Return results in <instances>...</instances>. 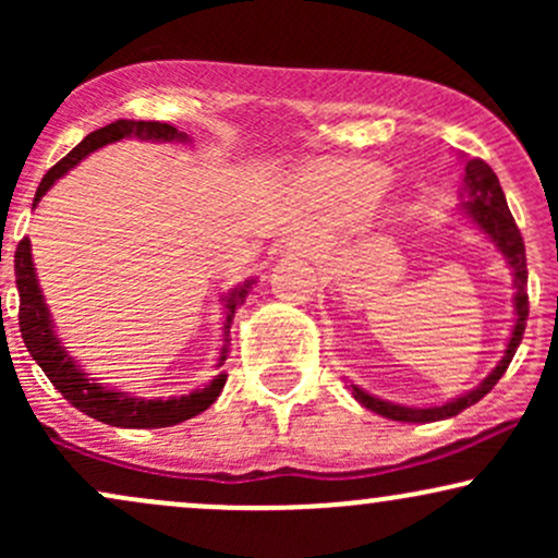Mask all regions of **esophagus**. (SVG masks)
I'll list each match as a JSON object with an SVG mask.
<instances>
[{
	"label": "esophagus",
	"instance_id": "esophagus-1",
	"mask_svg": "<svg viewBox=\"0 0 558 558\" xmlns=\"http://www.w3.org/2000/svg\"><path fill=\"white\" fill-rule=\"evenodd\" d=\"M299 248H304V252H312V248H310V243H306V241H304V243H299Z\"/></svg>",
	"mask_w": 558,
	"mask_h": 558
}]
</instances>
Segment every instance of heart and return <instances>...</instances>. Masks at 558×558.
Returning a JSON list of instances; mask_svg holds the SVG:
<instances>
[{"label":"heart","mask_w":558,"mask_h":558,"mask_svg":"<svg viewBox=\"0 0 558 558\" xmlns=\"http://www.w3.org/2000/svg\"><path fill=\"white\" fill-rule=\"evenodd\" d=\"M315 181L341 207H364L383 194L388 170L373 162H338L319 168Z\"/></svg>","instance_id":"obj_1"}]
</instances>
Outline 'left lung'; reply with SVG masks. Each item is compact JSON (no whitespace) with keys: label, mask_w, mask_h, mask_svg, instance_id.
Wrapping results in <instances>:
<instances>
[{"label":"left lung","mask_w":558,"mask_h":558,"mask_svg":"<svg viewBox=\"0 0 558 558\" xmlns=\"http://www.w3.org/2000/svg\"><path fill=\"white\" fill-rule=\"evenodd\" d=\"M464 196L466 202H462V213L470 217L475 226L483 230L488 239L496 243L498 252L504 254L506 265L511 267V278H514V312H517V323L514 330H511L509 343H506V351L501 356V362L493 367V373L480 383L477 388H472L470 393L459 396V399L446 401L444 407H401V403H390L383 399H375L369 396L367 390L351 386L354 390V399L362 403V407L373 409L375 414H383V417L396 420V422H435V420H448L457 417L459 412H464L466 407L477 403L485 393H490V388L501 380V375L506 373L511 360H514L517 349H520L522 336H524V325H527V315H530V301H527V257H524V241L520 228H517L514 217L509 213V204H506V196L501 191V183H498L496 172L490 170L488 162L483 159H466L464 165Z\"/></svg>","instance_id":"obj_1"}]
</instances>
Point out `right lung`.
<instances>
[{"mask_svg": "<svg viewBox=\"0 0 558 558\" xmlns=\"http://www.w3.org/2000/svg\"><path fill=\"white\" fill-rule=\"evenodd\" d=\"M120 138H144V141H189L183 131L172 128L170 123H157V120H114V123L99 128V131L88 133L86 138L70 151L68 157H62L47 175L38 183V191L34 196V207L41 202V196L47 194L52 185L65 175L68 170H73L83 157H88L92 151L101 149V146L114 144ZM15 283L17 293H21V332L25 349L31 351L38 367L44 369V375L52 380V386L60 390L65 399L73 403L75 409H81L88 417L105 422L112 427H133V430H146V427H172L178 422H185L196 414H202L204 409H209L220 396L222 386H226L228 375L220 373L209 386L191 390L189 396H170V399H136V396H128L123 390H107L101 383H96L94 377H88L78 367V362L68 354L65 345L60 343V338L54 336V323L49 315L47 301L41 296V288L36 280V267L34 257H31V241L23 239L15 248ZM257 280H246V283L233 288L226 299V345L220 351V367L228 360V332L230 323H233L235 306H241L248 296V288Z\"/></svg>", "mask_w": 558, "mask_h": 558, "instance_id": "1", "label": "right lung"}]
</instances>
